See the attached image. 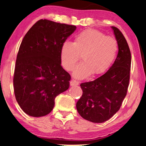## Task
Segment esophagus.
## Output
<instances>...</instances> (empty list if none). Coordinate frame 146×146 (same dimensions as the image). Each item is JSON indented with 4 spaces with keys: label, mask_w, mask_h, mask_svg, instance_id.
<instances>
[{
    "label": "esophagus",
    "mask_w": 146,
    "mask_h": 146,
    "mask_svg": "<svg viewBox=\"0 0 146 146\" xmlns=\"http://www.w3.org/2000/svg\"><path fill=\"white\" fill-rule=\"evenodd\" d=\"M70 86H77L79 84V82L75 80H72L70 82Z\"/></svg>",
    "instance_id": "1"
}]
</instances>
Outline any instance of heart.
I'll return each mask as SVG.
<instances>
[{
  "label": "heart",
  "mask_w": 146,
  "mask_h": 146,
  "mask_svg": "<svg viewBox=\"0 0 146 146\" xmlns=\"http://www.w3.org/2000/svg\"><path fill=\"white\" fill-rule=\"evenodd\" d=\"M118 43L114 37L102 32L88 29L78 34L73 43L65 42L61 46L60 58L62 66L72 71L82 56L83 62L74 71L76 78H85L92 74H102L108 70L116 57Z\"/></svg>",
  "instance_id": "obj_1"
}]
</instances>
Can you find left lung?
Segmentation results:
<instances>
[{
	"instance_id": "1",
	"label": "left lung",
	"mask_w": 146,
	"mask_h": 146,
	"mask_svg": "<svg viewBox=\"0 0 146 146\" xmlns=\"http://www.w3.org/2000/svg\"><path fill=\"white\" fill-rule=\"evenodd\" d=\"M118 43L114 63L104 74L94 80L82 83V96L76 109L84 119L102 123L111 118L120 108L127 94L131 68V52L121 31L111 27Z\"/></svg>"
}]
</instances>
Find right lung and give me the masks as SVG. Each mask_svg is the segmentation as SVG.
<instances>
[{"label": "right lung", "mask_w": 146, "mask_h": 146, "mask_svg": "<svg viewBox=\"0 0 146 146\" xmlns=\"http://www.w3.org/2000/svg\"><path fill=\"white\" fill-rule=\"evenodd\" d=\"M76 27L41 19L32 27L18 52L13 85L16 100L29 115L48 114L55 98L69 88L70 75L62 67L61 46Z\"/></svg>", "instance_id": "1"}]
</instances>
